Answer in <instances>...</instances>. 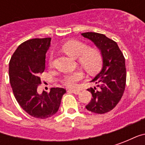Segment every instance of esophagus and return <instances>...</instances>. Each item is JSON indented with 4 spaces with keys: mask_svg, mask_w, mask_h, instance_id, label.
<instances>
[{
    "mask_svg": "<svg viewBox=\"0 0 145 145\" xmlns=\"http://www.w3.org/2000/svg\"><path fill=\"white\" fill-rule=\"evenodd\" d=\"M70 91H71V92H73L74 94L75 95H78L81 91H79V90H77V89H69Z\"/></svg>",
    "mask_w": 145,
    "mask_h": 145,
    "instance_id": "esophagus-1",
    "label": "esophagus"
}]
</instances>
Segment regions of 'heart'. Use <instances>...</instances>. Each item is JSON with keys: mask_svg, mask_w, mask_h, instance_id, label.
<instances>
[{"mask_svg": "<svg viewBox=\"0 0 145 145\" xmlns=\"http://www.w3.org/2000/svg\"><path fill=\"white\" fill-rule=\"evenodd\" d=\"M63 50L67 54L71 57L77 58L79 63L88 72H95L100 68L103 62V56L98 49L94 47H88V45L78 41L70 40L62 46ZM49 63H53V55L49 57ZM84 77V73L82 71H77L74 72L68 73L61 79V83L67 87H74L76 83L82 80Z\"/></svg>", "mask_w": 145, "mask_h": 145, "instance_id": "heart-1", "label": "heart"}]
</instances>
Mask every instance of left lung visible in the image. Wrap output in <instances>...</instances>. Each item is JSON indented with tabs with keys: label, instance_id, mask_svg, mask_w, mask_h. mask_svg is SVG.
<instances>
[{
	"label": "left lung",
	"instance_id": "8db88e82",
	"mask_svg": "<svg viewBox=\"0 0 145 145\" xmlns=\"http://www.w3.org/2000/svg\"><path fill=\"white\" fill-rule=\"evenodd\" d=\"M82 35L100 50L103 62L100 73L91 81L97 84L98 89L88 88L92 98L85 108L91 112L103 114L114 109L123 95L127 80L125 58L117 43L103 34L88 32Z\"/></svg>",
	"mask_w": 145,
	"mask_h": 145
}]
</instances>
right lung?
Here are the masks:
<instances>
[{
    "label": "right lung",
    "instance_id": "right-lung-1",
    "mask_svg": "<svg viewBox=\"0 0 145 145\" xmlns=\"http://www.w3.org/2000/svg\"><path fill=\"white\" fill-rule=\"evenodd\" d=\"M51 38L32 39L24 42L14 51L9 62V79L16 100L33 117L46 119L58 111L66 90L52 88L39 95L40 74L45 70L46 53Z\"/></svg>",
    "mask_w": 145,
    "mask_h": 145
}]
</instances>
